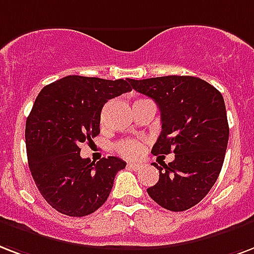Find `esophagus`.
Here are the masks:
<instances>
[{
  "label": "esophagus",
  "mask_w": 254,
  "mask_h": 254,
  "mask_svg": "<svg viewBox=\"0 0 254 254\" xmlns=\"http://www.w3.org/2000/svg\"><path fill=\"white\" fill-rule=\"evenodd\" d=\"M127 166L130 168L131 170H141L142 169V164H138V162H129Z\"/></svg>",
  "instance_id": "34e87169"
}]
</instances>
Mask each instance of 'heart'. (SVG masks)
<instances>
[{
    "label": "heart",
    "mask_w": 254,
    "mask_h": 254,
    "mask_svg": "<svg viewBox=\"0 0 254 254\" xmlns=\"http://www.w3.org/2000/svg\"><path fill=\"white\" fill-rule=\"evenodd\" d=\"M116 150L125 157H135L141 153V144L135 140H121L116 144Z\"/></svg>",
    "instance_id": "b5f03b06"
}]
</instances>
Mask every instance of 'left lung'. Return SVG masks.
I'll list each match as a JSON object with an SVG mask.
<instances>
[{
	"mask_svg": "<svg viewBox=\"0 0 254 254\" xmlns=\"http://www.w3.org/2000/svg\"><path fill=\"white\" fill-rule=\"evenodd\" d=\"M131 86L161 112L162 130L152 153H174L168 165L153 162L160 179L148 194L168 210H187L208 194L224 164L229 125L222 94L191 75L133 80Z\"/></svg>",
	"mask_w": 254,
	"mask_h": 254,
	"instance_id": "left-lung-1",
	"label": "left lung"
}]
</instances>
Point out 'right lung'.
Returning a JSON list of instances; mask_svg holds the SVG:
<instances>
[{
    "instance_id": "right-lung-1",
    "label": "right lung",
    "mask_w": 254,
    "mask_h": 254,
    "mask_svg": "<svg viewBox=\"0 0 254 254\" xmlns=\"http://www.w3.org/2000/svg\"><path fill=\"white\" fill-rule=\"evenodd\" d=\"M131 81L67 75L38 93L25 127L28 162L42 197L60 213L84 217L96 212L127 166L119 157L82 158L80 144L100 134L102 106L130 92Z\"/></svg>"
}]
</instances>
